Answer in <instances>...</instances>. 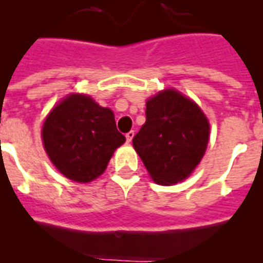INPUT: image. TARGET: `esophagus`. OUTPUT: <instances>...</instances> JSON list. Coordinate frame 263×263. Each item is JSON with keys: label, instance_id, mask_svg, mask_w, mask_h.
<instances>
[{"label": "esophagus", "instance_id": "esophagus-1", "mask_svg": "<svg viewBox=\"0 0 263 263\" xmlns=\"http://www.w3.org/2000/svg\"><path fill=\"white\" fill-rule=\"evenodd\" d=\"M133 137H134L133 130H132V132H129V133H126V141H127V142L132 141V140H133Z\"/></svg>", "mask_w": 263, "mask_h": 263}]
</instances>
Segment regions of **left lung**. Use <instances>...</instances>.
Wrapping results in <instances>:
<instances>
[{
  "instance_id": "8db88e82",
  "label": "left lung",
  "mask_w": 263,
  "mask_h": 263,
  "mask_svg": "<svg viewBox=\"0 0 263 263\" xmlns=\"http://www.w3.org/2000/svg\"><path fill=\"white\" fill-rule=\"evenodd\" d=\"M145 117L133 146L152 180L160 185L185 180L207 148L210 125L204 114L192 100L167 89L146 101Z\"/></svg>"
}]
</instances>
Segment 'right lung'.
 <instances>
[{"instance_id": "add662e5", "label": "right lung", "mask_w": 263, "mask_h": 263, "mask_svg": "<svg viewBox=\"0 0 263 263\" xmlns=\"http://www.w3.org/2000/svg\"><path fill=\"white\" fill-rule=\"evenodd\" d=\"M42 140L52 163L77 182H90L103 174L114 151L126 141L112 111L83 95H70L50 111Z\"/></svg>"}]
</instances>
